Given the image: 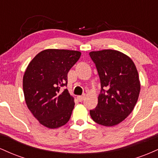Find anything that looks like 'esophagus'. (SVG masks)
<instances>
[{
	"mask_svg": "<svg viewBox=\"0 0 158 158\" xmlns=\"http://www.w3.org/2000/svg\"><path fill=\"white\" fill-rule=\"evenodd\" d=\"M85 96V95H82V96H78L77 97V99L79 101V102H82L83 100H84Z\"/></svg>",
	"mask_w": 158,
	"mask_h": 158,
	"instance_id": "34e87169",
	"label": "esophagus"
}]
</instances>
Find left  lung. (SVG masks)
<instances>
[{"label":"left lung","mask_w":158,"mask_h":158,"mask_svg":"<svg viewBox=\"0 0 158 158\" xmlns=\"http://www.w3.org/2000/svg\"><path fill=\"white\" fill-rule=\"evenodd\" d=\"M100 79L98 104L90 115L94 122L104 126L120 123L131 113L138 99L140 83L133 61L114 50L89 53Z\"/></svg>","instance_id":"8db88e82"}]
</instances>
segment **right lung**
Masks as SVG:
<instances>
[{
	"mask_svg": "<svg viewBox=\"0 0 158 158\" xmlns=\"http://www.w3.org/2000/svg\"><path fill=\"white\" fill-rule=\"evenodd\" d=\"M81 52L48 49L38 53L28 64L23 77L25 102L41 125L56 128L66 124L74 108L68 89V73Z\"/></svg>",
	"mask_w": 158,
	"mask_h": 158,
	"instance_id": "obj_1",
	"label": "right lung"
}]
</instances>
